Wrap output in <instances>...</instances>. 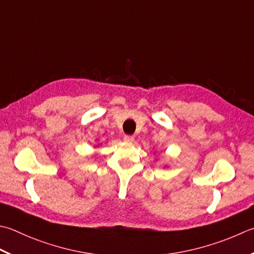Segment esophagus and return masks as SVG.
<instances>
[{"label":"esophagus","instance_id":"34e87169","mask_svg":"<svg viewBox=\"0 0 254 254\" xmlns=\"http://www.w3.org/2000/svg\"><path fill=\"white\" fill-rule=\"evenodd\" d=\"M123 140L126 141V142H127V143H132V142H134V136H132V135H124Z\"/></svg>","mask_w":254,"mask_h":254}]
</instances>
